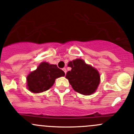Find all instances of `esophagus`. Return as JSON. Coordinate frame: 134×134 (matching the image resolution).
Returning <instances> with one entry per match:
<instances>
[{"instance_id":"obj_1","label":"esophagus","mask_w":134,"mask_h":134,"mask_svg":"<svg viewBox=\"0 0 134 134\" xmlns=\"http://www.w3.org/2000/svg\"><path fill=\"white\" fill-rule=\"evenodd\" d=\"M63 71H64L65 74L66 75V73H67V70H66V69H65V68H63Z\"/></svg>"}]
</instances>
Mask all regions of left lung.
I'll return each mask as SVG.
<instances>
[{"label": "left lung", "mask_w": 134, "mask_h": 134, "mask_svg": "<svg viewBox=\"0 0 134 134\" xmlns=\"http://www.w3.org/2000/svg\"><path fill=\"white\" fill-rule=\"evenodd\" d=\"M66 78L76 92L84 95H90L95 92L100 83V75L96 69L85 63L83 60L77 59L70 61Z\"/></svg>", "instance_id": "1"}]
</instances>
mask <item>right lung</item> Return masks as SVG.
Masks as SVG:
<instances>
[{
    "label": "right lung",
    "mask_w": 134,
    "mask_h": 134,
    "mask_svg": "<svg viewBox=\"0 0 134 134\" xmlns=\"http://www.w3.org/2000/svg\"><path fill=\"white\" fill-rule=\"evenodd\" d=\"M64 75L63 71L59 69L56 65L43 62L27 77V88L34 93L47 91L52 87L56 79Z\"/></svg>",
    "instance_id": "1"
}]
</instances>
